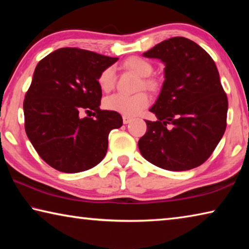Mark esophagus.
Returning <instances> with one entry per match:
<instances>
[{
  "label": "esophagus",
  "mask_w": 249,
  "mask_h": 249,
  "mask_svg": "<svg viewBox=\"0 0 249 249\" xmlns=\"http://www.w3.org/2000/svg\"><path fill=\"white\" fill-rule=\"evenodd\" d=\"M132 117H129V116H123V123L124 124H128V123H130V122H132Z\"/></svg>",
  "instance_id": "esophagus-1"
}]
</instances>
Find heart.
<instances>
[{
  "label": "heart",
  "mask_w": 249,
  "mask_h": 249,
  "mask_svg": "<svg viewBox=\"0 0 249 249\" xmlns=\"http://www.w3.org/2000/svg\"><path fill=\"white\" fill-rule=\"evenodd\" d=\"M124 68L129 71H133L136 74L142 77L140 88H145L150 91L157 89L158 84L156 80L149 78L153 73L154 68L149 61L141 57H130L124 61ZM116 75L115 69L113 67H107L98 78V83L101 90L104 92L111 91L115 86ZM149 96L145 92L134 94V95H124V94H112L104 100V107L109 111L120 113L125 116H135L140 114L142 111L149 105Z\"/></svg>",
  "instance_id": "b5f03b06"
}]
</instances>
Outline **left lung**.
<instances>
[{
  "mask_svg": "<svg viewBox=\"0 0 249 249\" xmlns=\"http://www.w3.org/2000/svg\"><path fill=\"white\" fill-rule=\"evenodd\" d=\"M165 64V81L149 109L138 148L153 165L170 171L200 166L215 149L226 128L229 102L215 62L184 37H172L142 53Z\"/></svg>",
  "mask_w": 249,
  "mask_h": 249,
  "instance_id": "left-lung-1",
  "label": "left lung"
}]
</instances>
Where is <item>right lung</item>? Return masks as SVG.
<instances>
[{
	"instance_id": "add662e5",
	"label": "right lung",
	"mask_w": 249,
	"mask_h": 249,
	"mask_svg": "<svg viewBox=\"0 0 249 249\" xmlns=\"http://www.w3.org/2000/svg\"><path fill=\"white\" fill-rule=\"evenodd\" d=\"M116 61L66 47L36 66L23 105L25 132L50 167L75 174L91 169L105 157L108 134L123 125V119L119 113L100 108L102 90L98 78Z\"/></svg>"
}]
</instances>
